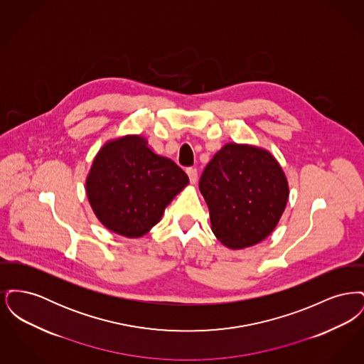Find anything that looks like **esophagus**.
<instances>
[{
  "instance_id": "esophagus-1",
  "label": "esophagus",
  "mask_w": 364,
  "mask_h": 364,
  "mask_svg": "<svg viewBox=\"0 0 364 364\" xmlns=\"http://www.w3.org/2000/svg\"><path fill=\"white\" fill-rule=\"evenodd\" d=\"M187 174L190 177L191 183L195 184L196 180H198V169L196 168H187Z\"/></svg>"
}]
</instances>
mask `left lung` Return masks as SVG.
<instances>
[{
    "label": "left lung",
    "mask_w": 364,
    "mask_h": 364,
    "mask_svg": "<svg viewBox=\"0 0 364 364\" xmlns=\"http://www.w3.org/2000/svg\"><path fill=\"white\" fill-rule=\"evenodd\" d=\"M215 237L232 250L266 239L285 210L289 188L277 159L248 144L228 143L199 180Z\"/></svg>",
    "instance_id": "8db88e82"
}]
</instances>
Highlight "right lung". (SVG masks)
<instances>
[{"label":"right lung","mask_w":364,"mask_h":364,"mask_svg":"<svg viewBox=\"0 0 364 364\" xmlns=\"http://www.w3.org/2000/svg\"><path fill=\"white\" fill-rule=\"evenodd\" d=\"M188 184L172 159L158 156L139 135L107 141L95 156L86 181L97 218L125 237L146 235L165 208Z\"/></svg>","instance_id":"right-lung-1"}]
</instances>
